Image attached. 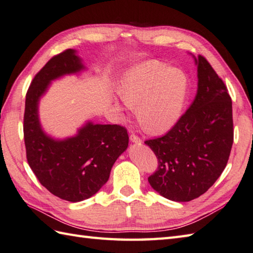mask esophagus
Returning a JSON list of instances; mask_svg holds the SVG:
<instances>
[{"mask_svg":"<svg viewBox=\"0 0 253 253\" xmlns=\"http://www.w3.org/2000/svg\"><path fill=\"white\" fill-rule=\"evenodd\" d=\"M130 141L133 142V143H137V144H141L142 143V140L136 135V134H131V135H130Z\"/></svg>","mask_w":253,"mask_h":253,"instance_id":"1","label":"esophagus"}]
</instances>
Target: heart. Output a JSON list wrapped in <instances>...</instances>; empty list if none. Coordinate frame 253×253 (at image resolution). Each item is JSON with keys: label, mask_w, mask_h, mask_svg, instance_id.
Listing matches in <instances>:
<instances>
[{"label": "heart", "mask_w": 253, "mask_h": 253, "mask_svg": "<svg viewBox=\"0 0 253 253\" xmlns=\"http://www.w3.org/2000/svg\"><path fill=\"white\" fill-rule=\"evenodd\" d=\"M188 94L182 71L159 62L133 66L121 77L118 95L128 107H135L138 121L147 132L163 133L177 125Z\"/></svg>", "instance_id": "b5f03b06"}]
</instances>
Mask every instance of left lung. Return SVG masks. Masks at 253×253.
I'll use <instances>...</instances> for the list:
<instances>
[{
    "instance_id": "obj_1",
    "label": "left lung",
    "mask_w": 253,
    "mask_h": 253,
    "mask_svg": "<svg viewBox=\"0 0 253 253\" xmlns=\"http://www.w3.org/2000/svg\"><path fill=\"white\" fill-rule=\"evenodd\" d=\"M191 106L164 136L145 141L158 159L148 182L164 198L189 202L205 193L224 171L234 142L233 105L227 87L204 56Z\"/></svg>"
}]
</instances>
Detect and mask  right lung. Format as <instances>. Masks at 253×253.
I'll return each mask as SVG.
<instances>
[{"label":"right lung","instance_id":"obj_1","mask_svg":"<svg viewBox=\"0 0 253 253\" xmlns=\"http://www.w3.org/2000/svg\"><path fill=\"white\" fill-rule=\"evenodd\" d=\"M85 69L73 49L54 55L34 77L25 102L24 140L29 166L48 191L70 202H80L99 191L128 145L126 128L118 125L88 121L76 135L64 140L53 138L41 127L39 100L51 82Z\"/></svg>","mask_w":253,"mask_h":253}]
</instances>
